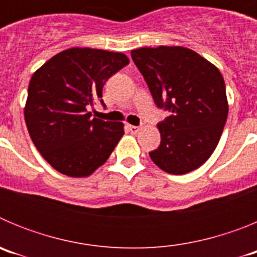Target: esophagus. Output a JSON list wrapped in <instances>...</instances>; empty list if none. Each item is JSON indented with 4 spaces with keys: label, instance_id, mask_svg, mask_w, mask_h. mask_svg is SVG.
<instances>
[{
    "label": "esophagus",
    "instance_id": "34e87169",
    "mask_svg": "<svg viewBox=\"0 0 257 257\" xmlns=\"http://www.w3.org/2000/svg\"><path fill=\"white\" fill-rule=\"evenodd\" d=\"M127 130L130 131L131 134H138L140 131L139 126H131V124H127Z\"/></svg>",
    "mask_w": 257,
    "mask_h": 257
}]
</instances>
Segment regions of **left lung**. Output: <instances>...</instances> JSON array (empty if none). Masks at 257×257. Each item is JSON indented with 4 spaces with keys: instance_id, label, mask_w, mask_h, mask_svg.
Masks as SVG:
<instances>
[{
    "instance_id": "1",
    "label": "left lung",
    "mask_w": 257,
    "mask_h": 257,
    "mask_svg": "<svg viewBox=\"0 0 257 257\" xmlns=\"http://www.w3.org/2000/svg\"><path fill=\"white\" fill-rule=\"evenodd\" d=\"M131 56L154 103L171 112L157 124L161 145L149 153L152 161L167 174L194 171L213 153L228 118L220 70L183 46L140 47L133 50Z\"/></svg>"
}]
</instances>
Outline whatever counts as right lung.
I'll return each instance as SVG.
<instances>
[{
	"instance_id": "right-lung-1",
	"label": "right lung",
	"mask_w": 257,
	"mask_h": 257,
	"mask_svg": "<svg viewBox=\"0 0 257 257\" xmlns=\"http://www.w3.org/2000/svg\"><path fill=\"white\" fill-rule=\"evenodd\" d=\"M128 63L122 52L70 47L33 73L24 118L33 144L56 171L87 178L114 151L123 123L91 118L87 106L103 96L106 79Z\"/></svg>"
}]
</instances>
